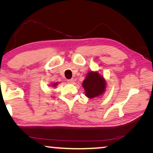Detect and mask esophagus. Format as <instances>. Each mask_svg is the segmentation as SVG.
Returning <instances> with one entry per match:
<instances>
[{
    "label": "esophagus",
    "instance_id": "esophagus-1",
    "mask_svg": "<svg viewBox=\"0 0 153 153\" xmlns=\"http://www.w3.org/2000/svg\"><path fill=\"white\" fill-rule=\"evenodd\" d=\"M67 82H68L69 84H74V79L73 78L67 79Z\"/></svg>",
    "mask_w": 153,
    "mask_h": 153
}]
</instances>
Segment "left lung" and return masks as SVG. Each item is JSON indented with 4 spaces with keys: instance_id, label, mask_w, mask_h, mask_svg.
<instances>
[{
    "instance_id": "left-lung-1",
    "label": "left lung",
    "mask_w": 153,
    "mask_h": 153,
    "mask_svg": "<svg viewBox=\"0 0 153 153\" xmlns=\"http://www.w3.org/2000/svg\"><path fill=\"white\" fill-rule=\"evenodd\" d=\"M87 97L92 98L101 95L106 88V82L104 77L98 72L90 71L87 74L86 79L82 83Z\"/></svg>"
}]
</instances>
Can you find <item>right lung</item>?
<instances>
[{"label":"right lung","mask_w":153,"mask_h":153,"mask_svg":"<svg viewBox=\"0 0 153 153\" xmlns=\"http://www.w3.org/2000/svg\"><path fill=\"white\" fill-rule=\"evenodd\" d=\"M58 83H55V84H53V86H56V85H57Z\"/></svg>","instance_id":"add662e5"}]
</instances>
